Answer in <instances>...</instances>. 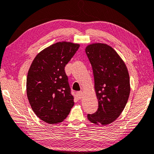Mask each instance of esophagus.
<instances>
[{
    "label": "esophagus",
    "mask_w": 154,
    "mask_h": 154,
    "mask_svg": "<svg viewBox=\"0 0 154 154\" xmlns=\"http://www.w3.org/2000/svg\"><path fill=\"white\" fill-rule=\"evenodd\" d=\"M77 94L78 97H79V99H81V98L83 97V92L82 91H78V92L77 93Z\"/></svg>",
    "instance_id": "1"
}]
</instances>
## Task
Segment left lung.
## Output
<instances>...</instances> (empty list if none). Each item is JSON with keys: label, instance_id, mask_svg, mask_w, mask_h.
<instances>
[{"label": "left lung", "instance_id": "1", "mask_svg": "<svg viewBox=\"0 0 154 154\" xmlns=\"http://www.w3.org/2000/svg\"><path fill=\"white\" fill-rule=\"evenodd\" d=\"M85 52L92 66L99 107L95 113L88 114L87 118L96 125L110 124L121 115L128 100L130 82L127 67L107 44H90Z\"/></svg>", "mask_w": 154, "mask_h": 154}]
</instances>
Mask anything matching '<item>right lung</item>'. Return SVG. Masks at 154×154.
Listing matches in <instances>:
<instances>
[{
	"label": "right lung",
	"mask_w": 154,
	"mask_h": 154,
	"mask_svg": "<svg viewBox=\"0 0 154 154\" xmlns=\"http://www.w3.org/2000/svg\"><path fill=\"white\" fill-rule=\"evenodd\" d=\"M79 44L58 42L38 53L29 68L26 95L34 113L49 124L62 122L74 105L65 67Z\"/></svg>",
	"instance_id": "right-lung-1"
}]
</instances>
